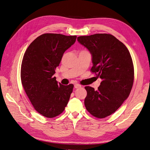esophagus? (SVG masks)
Segmentation results:
<instances>
[{
  "instance_id": "34e87169",
  "label": "esophagus",
  "mask_w": 150,
  "mask_h": 150,
  "mask_svg": "<svg viewBox=\"0 0 150 150\" xmlns=\"http://www.w3.org/2000/svg\"><path fill=\"white\" fill-rule=\"evenodd\" d=\"M74 88H76V89L80 88H81V86L80 84H74Z\"/></svg>"
}]
</instances>
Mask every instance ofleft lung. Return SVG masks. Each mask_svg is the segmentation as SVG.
<instances>
[{"label": "left lung", "mask_w": 150, "mask_h": 150, "mask_svg": "<svg viewBox=\"0 0 150 150\" xmlns=\"http://www.w3.org/2000/svg\"><path fill=\"white\" fill-rule=\"evenodd\" d=\"M78 41L91 54V71L102 79L96 91L85 87V107L94 117L104 118L115 112L129 96L134 81L132 59L125 45L111 34L79 36Z\"/></svg>", "instance_id": "left-lung-1"}]
</instances>
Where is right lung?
Wrapping results in <instances>:
<instances>
[{
  "mask_svg": "<svg viewBox=\"0 0 150 150\" xmlns=\"http://www.w3.org/2000/svg\"><path fill=\"white\" fill-rule=\"evenodd\" d=\"M77 36L44 34L27 49L21 65V82L35 110L47 117L64 110L74 85L58 83L55 69L63 54L76 42Z\"/></svg>",
  "mask_w": 150,
  "mask_h": 150,
  "instance_id": "1",
  "label": "right lung"
}]
</instances>
